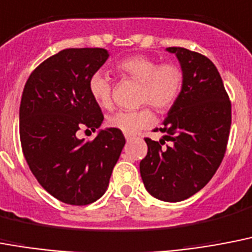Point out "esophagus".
<instances>
[{"label": "esophagus", "mask_w": 252, "mask_h": 252, "mask_svg": "<svg viewBox=\"0 0 252 252\" xmlns=\"http://www.w3.org/2000/svg\"><path fill=\"white\" fill-rule=\"evenodd\" d=\"M134 136L135 135H132V134H125V138H126V140H131Z\"/></svg>", "instance_id": "34e87169"}]
</instances>
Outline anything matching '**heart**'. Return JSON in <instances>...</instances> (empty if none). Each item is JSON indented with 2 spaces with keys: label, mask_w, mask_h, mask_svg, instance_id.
<instances>
[{
  "label": "heart",
  "mask_w": 252,
  "mask_h": 252,
  "mask_svg": "<svg viewBox=\"0 0 252 252\" xmlns=\"http://www.w3.org/2000/svg\"><path fill=\"white\" fill-rule=\"evenodd\" d=\"M118 74L140 83L139 104H148L162 113L178 100L185 83V74L174 62H162L143 54L122 58L116 63ZM88 91L96 104L109 109L113 104V83L104 71H94L88 80ZM154 122L150 106L136 110H118L108 117V125L125 134H135Z\"/></svg>",
  "instance_id": "b5f03b06"
}]
</instances>
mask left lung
I'll list each match as a JSON object with an SVG mask.
<instances>
[{
	"label": "left lung",
	"instance_id": "left-lung-1",
	"mask_svg": "<svg viewBox=\"0 0 252 252\" xmlns=\"http://www.w3.org/2000/svg\"><path fill=\"white\" fill-rule=\"evenodd\" d=\"M168 50L180 60L185 83L160 128L166 132L164 139L144 138L148 152L140 161V176L152 196L181 202L202 190L220 166L230 134L231 102L209 58L181 46Z\"/></svg>",
	"mask_w": 252,
	"mask_h": 252
}]
</instances>
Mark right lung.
Listing matches in <instances>:
<instances>
[{
    "label": "right lung",
    "instance_id": "add662e5",
    "mask_svg": "<svg viewBox=\"0 0 252 252\" xmlns=\"http://www.w3.org/2000/svg\"><path fill=\"white\" fill-rule=\"evenodd\" d=\"M108 58L102 48H69L46 58L26 82L19 109L23 156L37 182L58 200L87 206L108 189L125 143L122 131L106 128L92 140L104 114L88 91V80Z\"/></svg>",
    "mask_w": 252,
    "mask_h": 252
}]
</instances>
